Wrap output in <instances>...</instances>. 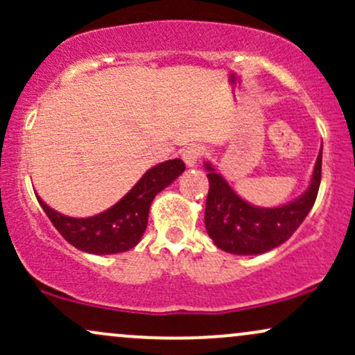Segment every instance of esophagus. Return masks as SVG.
<instances>
[{
  "mask_svg": "<svg viewBox=\"0 0 355 355\" xmlns=\"http://www.w3.org/2000/svg\"><path fill=\"white\" fill-rule=\"evenodd\" d=\"M200 155H202V146L200 145H190V146H187V148H183L182 158H183V162H185V165L190 166V168H191V166L197 165Z\"/></svg>",
  "mask_w": 355,
  "mask_h": 355,
  "instance_id": "esophagus-1",
  "label": "esophagus"
}]
</instances>
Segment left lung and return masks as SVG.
Listing matches in <instances>:
<instances>
[{
    "mask_svg": "<svg viewBox=\"0 0 355 355\" xmlns=\"http://www.w3.org/2000/svg\"><path fill=\"white\" fill-rule=\"evenodd\" d=\"M209 195L205 229L220 250L234 255H259L282 245L299 229L317 198L320 185L322 148L307 190L279 207H257L243 200L210 162H205Z\"/></svg>",
    "mask_w": 355,
    "mask_h": 355,
    "instance_id": "1",
    "label": "left lung"
}]
</instances>
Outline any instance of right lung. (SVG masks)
<instances>
[{"mask_svg":"<svg viewBox=\"0 0 355 355\" xmlns=\"http://www.w3.org/2000/svg\"><path fill=\"white\" fill-rule=\"evenodd\" d=\"M183 170L185 164L180 158L152 166L121 200L93 217H68L48 207L38 195L36 198L55 229L73 247L95 255L120 254L132 250L140 242L148 223V211L153 198L165 187L177 180Z\"/></svg>","mask_w":355,"mask_h":355,"instance_id":"1","label":"right lung"}]
</instances>
